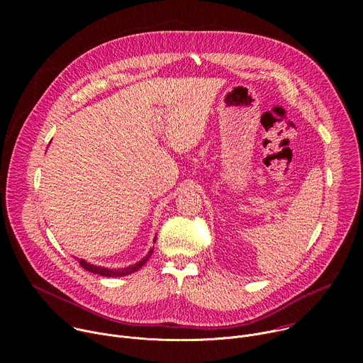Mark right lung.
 <instances>
[{"label": "right lung", "mask_w": 363, "mask_h": 363, "mask_svg": "<svg viewBox=\"0 0 363 363\" xmlns=\"http://www.w3.org/2000/svg\"><path fill=\"white\" fill-rule=\"evenodd\" d=\"M155 241H157V238L153 240V242H155ZM152 252H153V248H150V250L147 251V254L142 258V260H139L138 263H135V264H132V266L123 267V269L100 267V266L87 263L86 260H83V258H79V263H80V266H82L84 270H87V272H90V273H94V274H99V276H105V277H123V276H128V274H132V273L138 272V270L149 260V257L152 255Z\"/></svg>", "instance_id": "add662e5"}]
</instances>
